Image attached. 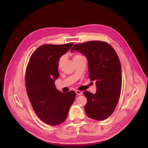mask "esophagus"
I'll use <instances>...</instances> for the list:
<instances>
[{
    "mask_svg": "<svg viewBox=\"0 0 148 148\" xmlns=\"http://www.w3.org/2000/svg\"><path fill=\"white\" fill-rule=\"evenodd\" d=\"M75 92H76V94L77 95H81L82 94V91H80V90H76Z\"/></svg>",
    "mask_w": 148,
    "mask_h": 148,
    "instance_id": "1",
    "label": "esophagus"
}]
</instances>
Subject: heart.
<instances>
[{
  "label": "heart",
  "instance_id": "heart-1",
  "mask_svg": "<svg viewBox=\"0 0 148 148\" xmlns=\"http://www.w3.org/2000/svg\"><path fill=\"white\" fill-rule=\"evenodd\" d=\"M82 56H81V54H75L73 56V60L81 58ZM63 60H64V58H63V57H62V58H60L59 59V60L58 61V67L59 69L61 68V67L62 66V64H63Z\"/></svg>",
  "mask_w": 148,
  "mask_h": 148
}]
</instances>
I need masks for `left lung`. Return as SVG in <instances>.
<instances>
[{
    "label": "left lung",
    "instance_id": "obj_1",
    "mask_svg": "<svg viewBox=\"0 0 148 148\" xmlns=\"http://www.w3.org/2000/svg\"><path fill=\"white\" fill-rule=\"evenodd\" d=\"M84 54L88 61L89 77L95 81V94L85 90L87 103L84 107L86 115L96 120H103L114 111L120 98L121 84V64L111 45L101 41L75 44L71 51Z\"/></svg>",
    "mask_w": 148,
    "mask_h": 148
}]
</instances>
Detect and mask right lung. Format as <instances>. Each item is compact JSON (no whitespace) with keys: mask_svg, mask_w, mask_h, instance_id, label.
<instances>
[{"mask_svg":"<svg viewBox=\"0 0 148 148\" xmlns=\"http://www.w3.org/2000/svg\"><path fill=\"white\" fill-rule=\"evenodd\" d=\"M74 44H45L30 57L25 73V86L34 111L45 123L57 126L63 123L73 103L74 91L63 93L54 82L59 76L58 63Z\"/></svg>","mask_w":148,"mask_h":148,"instance_id":"right-lung-1","label":"right lung"}]
</instances>
